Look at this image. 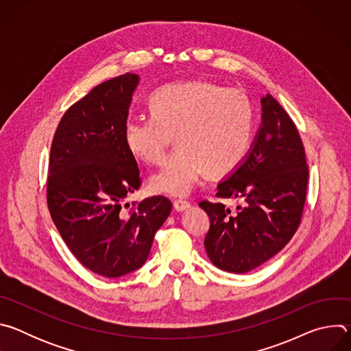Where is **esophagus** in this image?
<instances>
[{
    "mask_svg": "<svg viewBox=\"0 0 351 351\" xmlns=\"http://www.w3.org/2000/svg\"><path fill=\"white\" fill-rule=\"evenodd\" d=\"M189 207H190V203L186 202V199H175V202H173V208L176 211H184Z\"/></svg>",
    "mask_w": 351,
    "mask_h": 351,
    "instance_id": "1",
    "label": "esophagus"
}]
</instances>
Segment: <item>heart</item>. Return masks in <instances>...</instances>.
Wrapping results in <instances>:
<instances>
[{
  "mask_svg": "<svg viewBox=\"0 0 351 351\" xmlns=\"http://www.w3.org/2000/svg\"><path fill=\"white\" fill-rule=\"evenodd\" d=\"M149 112L129 118L123 143L133 158L158 164L176 136L178 152L149 178L157 194L187 195L206 171L228 175L245 158L254 132L247 94L210 80L167 84L149 97Z\"/></svg>",
  "mask_w": 351,
  "mask_h": 351,
  "instance_id": "obj_1",
  "label": "heart"
}]
</instances>
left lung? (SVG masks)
<instances>
[{
	"mask_svg": "<svg viewBox=\"0 0 351 351\" xmlns=\"http://www.w3.org/2000/svg\"><path fill=\"white\" fill-rule=\"evenodd\" d=\"M263 122L243 164L218 184L217 197L240 198L232 213L222 203H199L210 217L204 245L222 271L245 274L290 241L302 222L308 165L298 130L276 99L261 98Z\"/></svg>",
	"mask_w": 351,
	"mask_h": 351,
	"instance_id": "8db88e82",
	"label": "left lung"
}]
</instances>
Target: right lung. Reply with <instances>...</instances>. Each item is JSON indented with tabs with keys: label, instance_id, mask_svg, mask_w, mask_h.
<instances>
[{
	"label": "right lung",
	"instance_id": "obj_1",
	"mask_svg": "<svg viewBox=\"0 0 351 351\" xmlns=\"http://www.w3.org/2000/svg\"><path fill=\"white\" fill-rule=\"evenodd\" d=\"M137 83V75L125 73L95 86L64 114L49 152V214L77 261L106 278L145 263L172 210L164 195L133 203L128 211L122 206L141 186L122 136Z\"/></svg>",
	"mask_w": 351,
	"mask_h": 351
}]
</instances>
